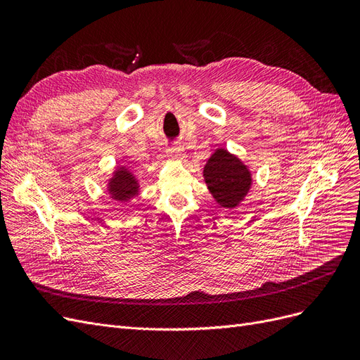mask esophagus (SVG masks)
<instances>
[{
  "label": "esophagus",
  "instance_id": "obj_1",
  "mask_svg": "<svg viewBox=\"0 0 360 360\" xmlns=\"http://www.w3.org/2000/svg\"><path fill=\"white\" fill-rule=\"evenodd\" d=\"M168 155L172 159H183V148L179 144H174L171 147H168Z\"/></svg>",
  "mask_w": 360,
  "mask_h": 360
}]
</instances>
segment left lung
Returning <instances> with one entry per match:
<instances>
[{
    "label": "left lung",
    "instance_id": "1",
    "mask_svg": "<svg viewBox=\"0 0 360 360\" xmlns=\"http://www.w3.org/2000/svg\"><path fill=\"white\" fill-rule=\"evenodd\" d=\"M204 179L216 202L237 207L250 188V174L243 163L224 148L216 150L204 167Z\"/></svg>",
    "mask_w": 360,
    "mask_h": 360
}]
</instances>
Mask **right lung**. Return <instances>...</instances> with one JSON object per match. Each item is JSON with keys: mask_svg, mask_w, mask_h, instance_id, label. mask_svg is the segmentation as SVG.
Listing matches in <instances>:
<instances>
[{"mask_svg": "<svg viewBox=\"0 0 360 360\" xmlns=\"http://www.w3.org/2000/svg\"><path fill=\"white\" fill-rule=\"evenodd\" d=\"M138 192V181L127 169L115 171V176L110 181V193L117 201H124L135 197Z\"/></svg>", "mask_w": 360, "mask_h": 360, "instance_id": "obj_1", "label": "right lung"}]
</instances>
